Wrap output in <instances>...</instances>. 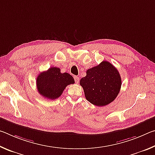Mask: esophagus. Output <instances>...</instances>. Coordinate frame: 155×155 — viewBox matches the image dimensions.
I'll return each instance as SVG.
<instances>
[{
    "label": "esophagus",
    "mask_w": 155,
    "mask_h": 155,
    "mask_svg": "<svg viewBox=\"0 0 155 155\" xmlns=\"http://www.w3.org/2000/svg\"><path fill=\"white\" fill-rule=\"evenodd\" d=\"M74 78L75 82L77 83H78V82H79V78H78V77H77V76H74Z\"/></svg>",
    "instance_id": "1"
}]
</instances>
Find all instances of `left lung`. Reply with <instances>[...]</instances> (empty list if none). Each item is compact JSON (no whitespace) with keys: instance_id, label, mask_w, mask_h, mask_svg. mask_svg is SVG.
<instances>
[{"instance_id":"8db88e82","label":"left lung","mask_w":155,"mask_h":155,"mask_svg":"<svg viewBox=\"0 0 155 155\" xmlns=\"http://www.w3.org/2000/svg\"><path fill=\"white\" fill-rule=\"evenodd\" d=\"M86 76L80 81V85L86 99L96 106H105L118 95L122 85L119 72L111 63L102 61L88 69Z\"/></svg>"}]
</instances>
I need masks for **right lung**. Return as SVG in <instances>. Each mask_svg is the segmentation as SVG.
Here are the masks:
<instances>
[{
    "mask_svg": "<svg viewBox=\"0 0 155 155\" xmlns=\"http://www.w3.org/2000/svg\"><path fill=\"white\" fill-rule=\"evenodd\" d=\"M36 83L40 94L46 98L55 100L61 95L67 85L74 83V80L68 73H61L60 68L52 67L40 72Z\"/></svg>",
    "mask_w": 155,
    "mask_h": 155,
    "instance_id": "1",
    "label": "right lung"
}]
</instances>
